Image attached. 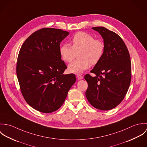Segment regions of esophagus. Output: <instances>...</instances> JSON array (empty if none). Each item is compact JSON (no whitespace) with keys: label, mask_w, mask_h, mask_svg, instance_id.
Masks as SVG:
<instances>
[{"label":"esophagus","mask_w":147,"mask_h":147,"mask_svg":"<svg viewBox=\"0 0 147 147\" xmlns=\"http://www.w3.org/2000/svg\"><path fill=\"white\" fill-rule=\"evenodd\" d=\"M76 76H77V78H78V80H82V79H83V76L82 75H80V74L77 75Z\"/></svg>","instance_id":"obj_1"}]
</instances>
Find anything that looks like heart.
<instances>
[{
  "label": "heart",
  "mask_w": 147,
  "mask_h": 147,
  "mask_svg": "<svg viewBox=\"0 0 147 147\" xmlns=\"http://www.w3.org/2000/svg\"><path fill=\"white\" fill-rule=\"evenodd\" d=\"M70 45H62L59 48L61 59L65 63H70L76 53L79 59L71 63L68 71L74 74H80L96 65L101 59L105 51V44L100 39L86 32H78L70 40Z\"/></svg>",
  "instance_id": "1"
}]
</instances>
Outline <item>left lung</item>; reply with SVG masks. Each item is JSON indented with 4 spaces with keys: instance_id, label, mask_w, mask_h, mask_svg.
Listing matches in <instances>:
<instances>
[{
    "instance_id": "left-lung-1",
    "label": "left lung",
    "mask_w": 147,
    "mask_h": 147,
    "mask_svg": "<svg viewBox=\"0 0 147 147\" xmlns=\"http://www.w3.org/2000/svg\"><path fill=\"white\" fill-rule=\"evenodd\" d=\"M92 29L102 36L105 51L100 61L86 74L88 86L85 92L89 102L101 110H111L124 99L131 79V63L128 50L121 37L103 26Z\"/></svg>"
}]
</instances>
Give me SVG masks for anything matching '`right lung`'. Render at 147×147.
Returning <instances> with one entry per match:
<instances>
[{
    "label": "right lung",
    "mask_w": 147,
    "mask_h": 147,
    "mask_svg": "<svg viewBox=\"0 0 147 147\" xmlns=\"http://www.w3.org/2000/svg\"><path fill=\"white\" fill-rule=\"evenodd\" d=\"M69 33L44 28L23 43L16 64V74L26 102L36 110L50 113L63 105L76 82L74 74H63L67 68L59 54L60 43Z\"/></svg>",
    "instance_id": "1"
}]
</instances>
